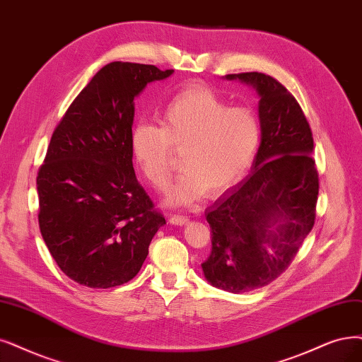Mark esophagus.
Returning <instances> with one entry per match:
<instances>
[{"label": "esophagus", "instance_id": "34e87169", "mask_svg": "<svg viewBox=\"0 0 362 362\" xmlns=\"http://www.w3.org/2000/svg\"><path fill=\"white\" fill-rule=\"evenodd\" d=\"M188 216H183V215H173V216H170V222L173 223V225H185V223H188Z\"/></svg>", "mask_w": 362, "mask_h": 362}]
</instances>
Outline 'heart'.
Masks as SVG:
<instances>
[{
  "mask_svg": "<svg viewBox=\"0 0 362 362\" xmlns=\"http://www.w3.org/2000/svg\"><path fill=\"white\" fill-rule=\"evenodd\" d=\"M159 128L139 124L131 131V152L144 179L165 188L173 173V149L182 151V173L167 195L188 206L206 192L230 188L255 158L261 125L245 105H230L216 90L191 86L180 90L159 115Z\"/></svg>",
  "mask_w": 362,
  "mask_h": 362,
  "instance_id": "obj_1",
  "label": "heart"
}]
</instances>
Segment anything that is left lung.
<instances>
[{
  "mask_svg": "<svg viewBox=\"0 0 362 362\" xmlns=\"http://www.w3.org/2000/svg\"><path fill=\"white\" fill-rule=\"evenodd\" d=\"M257 90L261 143L252 173L206 210L211 252L207 282L233 293L272 284L315 225L319 179L313 137L297 100L272 76H225Z\"/></svg>",
  "mask_w": 362,
  "mask_h": 362,
  "instance_id": "1",
  "label": "left lung"
}]
</instances>
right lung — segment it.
<instances>
[{
    "label": "right lung",
    "instance_id": "obj_1",
    "mask_svg": "<svg viewBox=\"0 0 362 362\" xmlns=\"http://www.w3.org/2000/svg\"><path fill=\"white\" fill-rule=\"evenodd\" d=\"M174 70L110 62L53 131L37 176L38 225L59 269L88 288L124 285L140 272L165 218L132 167L134 98Z\"/></svg>",
    "mask_w": 362,
    "mask_h": 362
}]
</instances>
